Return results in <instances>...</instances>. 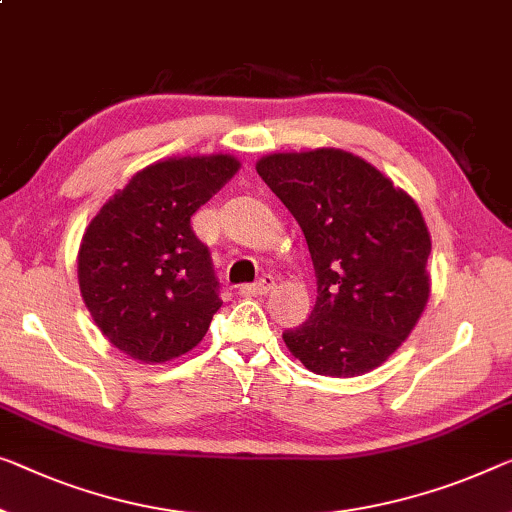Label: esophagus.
I'll use <instances>...</instances> for the list:
<instances>
[{"label": "esophagus", "mask_w": 512, "mask_h": 512, "mask_svg": "<svg viewBox=\"0 0 512 512\" xmlns=\"http://www.w3.org/2000/svg\"><path fill=\"white\" fill-rule=\"evenodd\" d=\"M273 285H276V282H273V278L271 276H264V278H259L257 282H253V285H241L239 294L246 296V299H250V296H264V294L271 292Z\"/></svg>", "instance_id": "esophagus-1"}]
</instances>
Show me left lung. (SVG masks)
Segmentation results:
<instances>
[{"label":"left lung","instance_id":"1","mask_svg":"<svg viewBox=\"0 0 512 512\" xmlns=\"http://www.w3.org/2000/svg\"><path fill=\"white\" fill-rule=\"evenodd\" d=\"M255 167L301 225L317 276L308 322L282 333L287 349L324 377L379 368L430 299L432 241L414 197L335 147L278 151Z\"/></svg>","mask_w":512,"mask_h":512}]
</instances>
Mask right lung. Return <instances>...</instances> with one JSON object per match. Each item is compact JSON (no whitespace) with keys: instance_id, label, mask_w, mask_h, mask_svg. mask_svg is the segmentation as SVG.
I'll use <instances>...</instances> for the list:
<instances>
[{"instance_id":"add662e5","label":"right lung","mask_w":512,"mask_h":512,"mask_svg":"<svg viewBox=\"0 0 512 512\" xmlns=\"http://www.w3.org/2000/svg\"><path fill=\"white\" fill-rule=\"evenodd\" d=\"M239 167L230 154L156 160L91 218L78 250L80 294L121 354L165 363L207 335L223 301L190 216Z\"/></svg>"}]
</instances>
